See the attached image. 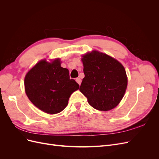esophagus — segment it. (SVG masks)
<instances>
[{
  "label": "esophagus",
  "instance_id": "esophagus-1",
  "mask_svg": "<svg viewBox=\"0 0 159 159\" xmlns=\"http://www.w3.org/2000/svg\"><path fill=\"white\" fill-rule=\"evenodd\" d=\"M75 81H76V82L78 83L79 85H80L81 84V79L80 78H77L76 79H75Z\"/></svg>",
  "mask_w": 159,
  "mask_h": 159
}]
</instances>
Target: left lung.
<instances>
[{"mask_svg":"<svg viewBox=\"0 0 159 159\" xmlns=\"http://www.w3.org/2000/svg\"><path fill=\"white\" fill-rule=\"evenodd\" d=\"M84 78L80 90L89 104L99 111L113 109L121 102L127 86L123 65L111 56L98 51L83 56Z\"/></svg>","mask_w":159,"mask_h":159,"instance_id":"left-lung-1","label":"left lung"}]
</instances>
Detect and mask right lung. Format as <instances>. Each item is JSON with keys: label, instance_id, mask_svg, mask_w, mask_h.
<instances>
[{"label": "right lung", "instance_id": "right-lung-1", "mask_svg": "<svg viewBox=\"0 0 159 159\" xmlns=\"http://www.w3.org/2000/svg\"><path fill=\"white\" fill-rule=\"evenodd\" d=\"M60 64L59 59L51 63L41 60L25 76L28 99L38 109L49 114L64 110L71 94L80 88L74 80L70 78L68 70Z\"/></svg>", "mask_w": 159, "mask_h": 159}]
</instances>
